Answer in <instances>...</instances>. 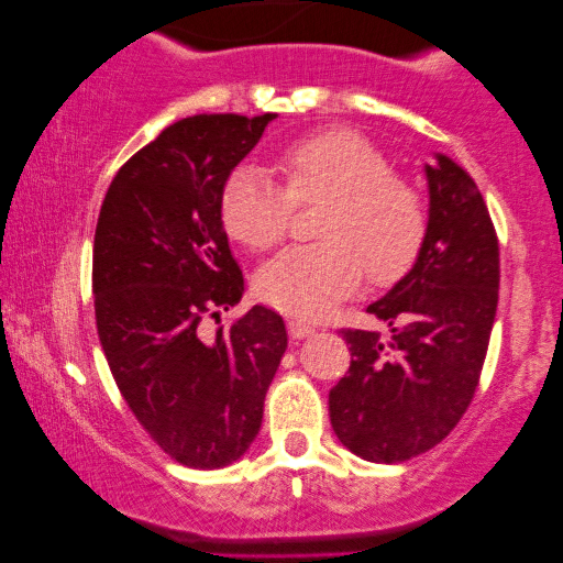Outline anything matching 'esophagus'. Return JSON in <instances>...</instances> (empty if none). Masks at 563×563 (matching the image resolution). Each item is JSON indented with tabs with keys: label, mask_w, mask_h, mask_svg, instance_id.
I'll return each instance as SVG.
<instances>
[{
	"label": "esophagus",
	"mask_w": 563,
	"mask_h": 563,
	"mask_svg": "<svg viewBox=\"0 0 563 563\" xmlns=\"http://www.w3.org/2000/svg\"><path fill=\"white\" fill-rule=\"evenodd\" d=\"M287 328H289V335L291 338H310V335H314V325L312 322H307V320H297V318H291V320H287Z\"/></svg>",
	"instance_id": "obj_1"
}]
</instances>
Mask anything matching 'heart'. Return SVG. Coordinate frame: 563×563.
<instances>
[{"label": "heart", "instance_id": "heart-1", "mask_svg": "<svg viewBox=\"0 0 563 563\" xmlns=\"http://www.w3.org/2000/svg\"><path fill=\"white\" fill-rule=\"evenodd\" d=\"M284 187L256 166H241L222 189V222L238 243L268 251L291 228L297 205L325 202L320 243L297 245L256 276L258 297L291 314H322L368 276L397 284L428 238V202L395 174L387 153L353 133L322 130L284 145L276 156Z\"/></svg>", "mask_w": 563, "mask_h": 563}]
</instances>
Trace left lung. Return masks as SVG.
<instances>
[{
	"mask_svg": "<svg viewBox=\"0 0 563 563\" xmlns=\"http://www.w3.org/2000/svg\"><path fill=\"white\" fill-rule=\"evenodd\" d=\"M426 174V245L412 272L366 307L391 338L343 328L351 366L328 395L338 441L376 464L426 453L459 426L495 325L499 243L482 191L445 156Z\"/></svg>",
	"mask_w": 563,
	"mask_h": 563,
	"instance_id": "8db88e82",
	"label": "left lung"
}]
</instances>
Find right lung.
<instances>
[{"mask_svg":"<svg viewBox=\"0 0 563 563\" xmlns=\"http://www.w3.org/2000/svg\"><path fill=\"white\" fill-rule=\"evenodd\" d=\"M274 112L195 114L128 158L99 210L91 258L97 333L120 395L161 451L191 468L241 459L287 351L279 312L243 297L222 228V189Z\"/></svg>","mask_w":563,"mask_h":563,"instance_id":"1","label":"right lung"}]
</instances>
